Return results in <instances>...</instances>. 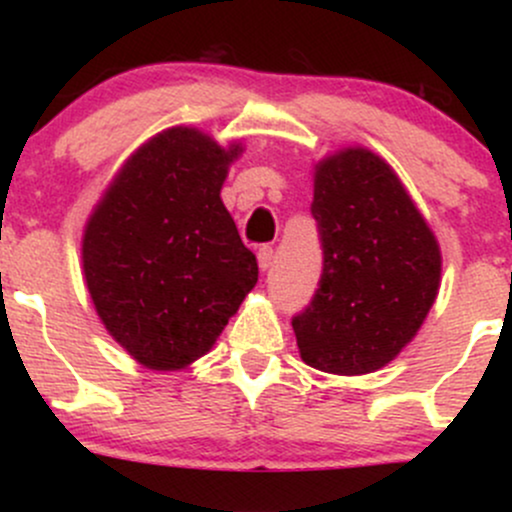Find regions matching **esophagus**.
Segmentation results:
<instances>
[{"instance_id":"34e87169","label":"esophagus","mask_w":512,"mask_h":512,"mask_svg":"<svg viewBox=\"0 0 512 512\" xmlns=\"http://www.w3.org/2000/svg\"><path fill=\"white\" fill-rule=\"evenodd\" d=\"M274 262V248L272 245H262L260 250H257V264H260L262 272H267L269 267H272Z\"/></svg>"}]
</instances>
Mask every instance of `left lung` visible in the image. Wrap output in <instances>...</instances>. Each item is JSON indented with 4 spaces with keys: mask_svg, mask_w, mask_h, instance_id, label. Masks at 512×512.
I'll list each match as a JSON object with an SVG mask.
<instances>
[{
    "mask_svg": "<svg viewBox=\"0 0 512 512\" xmlns=\"http://www.w3.org/2000/svg\"><path fill=\"white\" fill-rule=\"evenodd\" d=\"M310 211L322 276L291 320L298 351L325 373H373L416 337L436 301L438 240L395 170L361 146L317 163Z\"/></svg>",
    "mask_w": 512,
    "mask_h": 512,
    "instance_id": "1",
    "label": "left lung"
}]
</instances>
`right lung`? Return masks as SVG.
I'll list each match as a JSON object with an SVG mask.
<instances>
[{
  "mask_svg": "<svg viewBox=\"0 0 512 512\" xmlns=\"http://www.w3.org/2000/svg\"><path fill=\"white\" fill-rule=\"evenodd\" d=\"M240 151L170 127L127 158L86 223L91 301L146 368L180 370L207 354L257 284L255 255L221 202Z\"/></svg>",
  "mask_w": 512,
  "mask_h": 512,
  "instance_id": "1",
  "label": "right lung"
}]
</instances>
